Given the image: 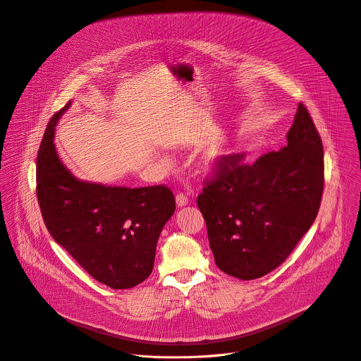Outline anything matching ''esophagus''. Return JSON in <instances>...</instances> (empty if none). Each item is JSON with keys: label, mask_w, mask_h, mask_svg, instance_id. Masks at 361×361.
<instances>
[{"label": "esophagus", "mask_w": 361, "mask_h": 361, "mask_svg": "<svg viewBox=\"0 0 361 361\" xmlns=\"http://www.w3.org/2000/svg\"><path fill=\"white\" fill-rule=\"evenodd\" d=\"M175 202H176V206L180 207H186L189 204V199H188V196L186 195H183V193H179V195H176V197H175Z\"/></svg>", "instance_id": "1"}]
</instances>
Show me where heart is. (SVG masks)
<instances>
[{"label": "heart", "instance_id": "obj_1", "mask_svg": "<svg viewBox=\"0 0 361 361\" xmlns=\"http://www.w3.org/2000/svg\"><path fill=\"white\" fill-rule=\"evenodd\" d=\"M215 168V159H208L204 164V169L206 171H212Z\"/></svg>", "mask_w": 361, "mask_h": 361}]
</instances>
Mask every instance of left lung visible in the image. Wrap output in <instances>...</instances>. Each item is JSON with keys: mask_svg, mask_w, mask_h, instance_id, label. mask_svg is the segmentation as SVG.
Returning a JSON list of instances; mask_svg holds the SVG:
<instances>
[{"mask_svg": "<svg viewBox=\"0 0 361 361\" xmlns=\"http://www.w3.org/2000/svg\"><path fill=\"white\" fill-rule=\"evenodd\" d=\"M286 146L240 165L222 157L197 197L216 267L250 281L279 267L312 225L324 190V150L300 103Z\"/></svg>", "mask_w": 361, "mask_h": 361, "instance_id": "left-lung-1", "label": "left lung"}]
</instances>
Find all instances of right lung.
I'll return each mask as SVG.
<instances>
[{
  "label": "right lung",
  "mask_w": 361,
  "mask_h": 361,
  "mask_svg": "<svg viewBox=\"0 0 361 361\" xmlns=\"http://www.w3.org/2000/svg\"><path fill=\"white\" fill-rule=\"evenodd\" d=\"M47 125L37 154V200L54 240L96 281L129 289L153 271L159 233L175 212V197L162 186H105L76 178L56 153L59 118Z\"/></svg>",
  "instance_id": "obj_1"
}]
</instances>
